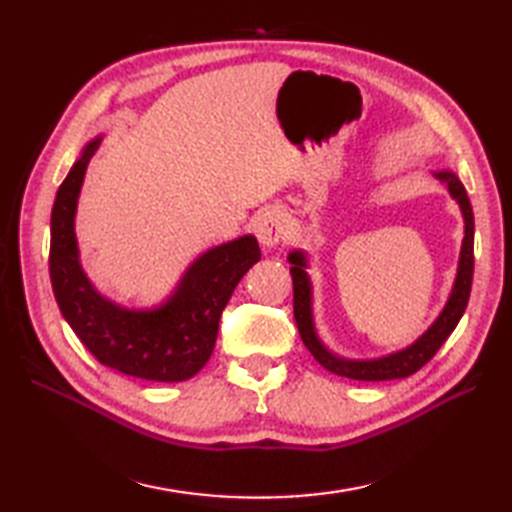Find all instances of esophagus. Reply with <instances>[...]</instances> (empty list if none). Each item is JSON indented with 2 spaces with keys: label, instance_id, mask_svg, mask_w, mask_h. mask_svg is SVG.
<instances>
[{
  "label": "esophagus",
  "instance_id": "obj_1",
  "mask_svg": "<svg viewBox=\"0 0 512 512\" xmlns=\"http://www.w3.org/2000/svg\"><path fill=\"white\" fill-rule=\"evenodd\" d=\"M255 231L259 242L264 246H277L288 237V220L286 215L281 213L277 206H266V209L259 211L255 220Z\"/></svg>",
  "mask_w": 512,
  "mask_h": 512
}]
</instances>
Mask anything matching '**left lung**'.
<instances>
[{"mask_svg": "<svg viewBox=\"0 0 512 512\" xmlns=\"http://www.w3.org/2000/svg\"><path fill=\"white\" fill-rule=\"evenodd\" d=\"M438 178L447 184L451 195L460 202V209L464 215V242H462V253H460V268H458V279H455V286L451 292V299L447 308L442 310L438 321L431 325L427 334H422L420 339L411 347L396 354H389L385 358H378V361H343V358L332 356L321 341L314 334L312 325V310H310V281L306 275V259L301 253H292L290 259V275H292V292H295V321L301 334V341L306 343L310 354L317 358V363L323 365L328 372L339 374L345 378L354 380H396V378H407L416 374L418 369L427 365L433 356L438 354L444 341L449 339L455 325L460 323L462 314L466 310V303L471 297V284H473V235H475V224H473V209L471 200L466 195L464 184L458 180V176L451 171H440Z\"/></svg>", "mask_w": 512, "mask_h": 512, "instance_id": "left-lung-1", "label": "left lung"}]
</instances>
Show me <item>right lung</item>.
Segmentation results:
<instances>
[{
    "mask_svg": "<svg viewBox=\"0 0 512 512\" xmlns=\"http://www.w3.org/2000/svg\"><path fill=\"white\" fill-rule=\"evenodd\" d=\"M101 140L83 149L61 182L50 220V279L59 310L92 356L116 372L156 383H180L209 361L217 325L248 268L259 262L253 235L204 253L165 306L134 312L114 306L92 288L79 264L74 211L81 182Z\"/></svg>",
    "mask_w": 512,
    "mask_h": 512,
    "instance_id": "right-lung-1",
    "label": "right lung"
}]
</instances>
